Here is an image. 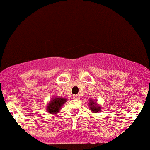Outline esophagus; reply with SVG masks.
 I'll list each match as a JSON object with an SVG mask.
<instances>
[{"instance_id":"1","label":"esophagus","mask_w":150,"mask_h":150,"mask_svg":"<svg viewBox=\"0 0 150 150\" xmlns=\"http://www.w3.org/2000/svg\"><path fill=\"white\" fill-rule=\"evenodd\" d=\"M73 99H76V100H77V99H80V96H79V95H73Z\"/></svg>"}]
</instances>
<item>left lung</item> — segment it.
<instances>
[{"instance_id": "left-lung-1", "label": "left lung", "mask_w": 150, "mask_h": 150, "mask_svg": "<svg viewBox=\"0 0 150 150\" xmlns=\"http://www.w3.org/2000/svg\"><path fill=\"white\" fill-rule=\"evenodd\" d=\"M89 104L90 105V106H89V107H90L91 111H94V112L98 113L101 110L100 106H96V105H94V102L92 100H90V101H89Z\"/></svg>"}]
</instances>
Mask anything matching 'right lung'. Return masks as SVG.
I'll use <instances>...</instances> for the list:
<instances>
[{"mask_svg": "<svg viewBox=\"0 0 150 150\" xmlns=\"http://www.w3.org/2000/svg\"><path fill=\"white\" fill-rule=\"evenodd\" d=\"M66 99L62 97H55L50 101L49 105L46 107L48 112L50 113H56L58 112L61 107L65 104Z\"/></svg>", "mask_w": 150, "mask_h": 150, "instance_id": "obj_1", "label": "right lung"}]
</instances>
